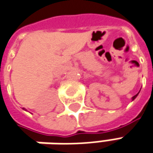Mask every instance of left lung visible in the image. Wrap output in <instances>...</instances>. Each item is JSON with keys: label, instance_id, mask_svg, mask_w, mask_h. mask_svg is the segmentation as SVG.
<instances>
[{"label": "left lung", "instance_id": "8db88e82", "mask_svg": "<svg viewBox=\"0 0 153 153\" xmlns=\"http://www.w3.org/2000/svg\"><path fill=\"white\" fill-rule=\"evenodd\" d=\"M137 95H138V94H136L135 96H134V97H133V100H134V98H135V97H137Z\"/></svg>", "mask_w": 153, "mask_h": 153}]
</instances>
